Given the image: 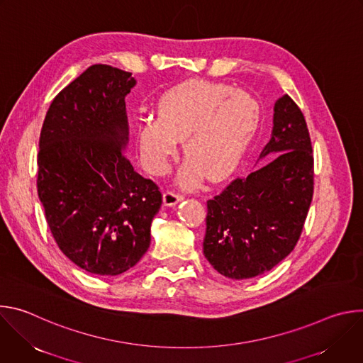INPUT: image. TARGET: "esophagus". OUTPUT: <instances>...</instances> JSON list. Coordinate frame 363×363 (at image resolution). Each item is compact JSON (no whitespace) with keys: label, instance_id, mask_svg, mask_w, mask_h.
<instances>
[{"label":"esophagus","instance_id":"esophagus-1","mask_svg":"<svg viewBox=\"0 0 363 363\" xmlns=\"http://www.w3.org/2000/svg\"><path fill=\"white\" fill-rule=\"evenodd\" d=\"M182 199H184V195L179 194V192H177V191H167V192L164 194V202H165V205H168V206H172V205H175L177 202H179V201H182Z\"/></svg>","mask_w":363,"mask_h":363}]
</instances>
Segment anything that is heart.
I'll return each mask as SVG.
<instances>
[{
    "instance_id": "1",
    "label": "heart",
    "mask_w": 363,
    "mask_h": 363,
    "mask_svg": "<svg viewBox=\"0 0 363 363\" xmlns=\"http://www.w3.org/2000/svg\"><path fill=\"white\" fill-rule=\"evenodd\" d=\"M260 119L257 100L231 84L186 80L168 90L158 103V116L136 125L142 161L152 174L169 168L178 139L189 161L181 181L194 184L202 171L213 179L235 168Z\"/></svg>"
}]
</instances>
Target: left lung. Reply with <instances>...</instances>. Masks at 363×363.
<instances>
[{
  "label": "left lung",
  "instance_id": "1",
  "mask_svg": "<svg viewBox=\"0 0 363 363\" xmlns=\"http://www.w3.org/2000/svg\"><path fill=\"white\" fill-rule=\"evenodd\" d=\"M258 165L206 201L203 255L228 279L270 272L296 247L313 198V149L304 116L284 94Z\"/></svg>",
  "mask_w": 363,
  "mask_h": 363
}]
</instances>
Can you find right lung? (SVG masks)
<instances>
[{
	"mask_svg": "<svg viewBox=\"0 0 363 363\" xmlns=\"http://www.w3.org/2000/svg\"><path fill=\"white\" fill-rule=\"evenodd\" d=\"M135 83L129 72L90 66L51 101L40 133L37 191L48 228L62 252L91 274L132 269L162 205L160 186L123 152L125 97Z\"/></svg>",
	"mask_w": 363,
	"mask_h": 363,
	"instance_id": "right-lung-1",
	"label": "right lung"
}]
</instances>
